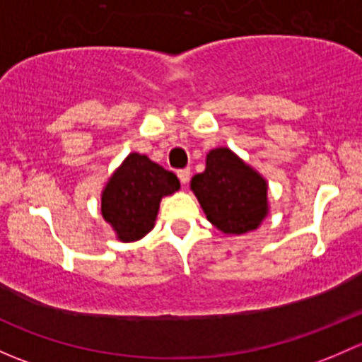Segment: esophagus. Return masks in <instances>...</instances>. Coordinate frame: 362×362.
<instances>
[{"label":"esophagus","instance_id":"esophagus-1","mask_svg":"<svg viewBox=\"0 0 362 362\" xmlns=\"http://www.w3.org/2000/svg\"><path fill=\"white\" fill-rule=\"evenodd\" d=\"M177 177H180V181L182 182V185H186V182L189 181V177H192V170H189V169L177 170Z\"/></svg>","mask_w":362,"mask_h":362}]
</instances>
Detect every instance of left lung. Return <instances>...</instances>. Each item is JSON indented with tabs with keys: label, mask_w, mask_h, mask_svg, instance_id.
<instances>
[{
	"label": "left lung",
	"mask_w": 362,
	"mask_h": 362,
	"mask_svg": "<svg viewBox=\"0 0 362 362\" xmlns=\"http://www.w3.org/2000/svg\"><path fill=\"white\" fill-rule=\"evenodd\" d=\"M189 186L209 221L228 235L252 232L268 214L267 181L228 148L209 151L206 170Z\"/></svg>",
	"instance_id": "left-lung-1"
}]
</instances>
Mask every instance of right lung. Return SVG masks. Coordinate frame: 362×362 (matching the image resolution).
<instances>
[{
	"instance_id": "obj_1",
	"label": "right lung",
	"mask_w": 362,
	"mask_h": 362,
	"mask_svg": "<svg viewBox=\"0 0 362 362\" xmlns=\"http://www.w3.org/2000/svg\"><path fill=\"white\" fill-rule=\"evenodd\" d=\"M177 189L176 174L151 162L146 155L130 153L104 186L100 212L118 240H139L153 230L162 197Z\"/></svg>"
}]
</instances>
